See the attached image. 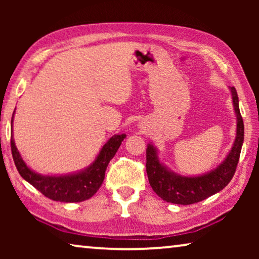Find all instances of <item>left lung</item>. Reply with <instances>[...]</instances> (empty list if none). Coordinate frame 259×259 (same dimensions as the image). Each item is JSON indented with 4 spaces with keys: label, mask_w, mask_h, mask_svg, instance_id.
Here are the masks:
<instances>
[{
    "label": "left lung",
    "mask_w": 259,
    "mask_h": 259,
    "mask_svg": "<svg viewBox=\"0 0 259 259\" xmlns=\"http://www.w3.org/2000/svg\"><path fill=\"white\" fill-rule=\"evenodd\" d=\"M237 119L236 139L231 150L217 167L198 176H182L169 169L159 159L157 147L147 144L146 172L148 182L162 200L172 204L190 205L198 203L222 191L231 182L238 164L244 141V123L239 111V100L235 87H229Z\"/></svg>",
    "instance_id": "obj_1"
}]
</instances>
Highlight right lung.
I'll return each instance as SVG.
<instances>
[{"label": "right lung", "mask_w": 259, "mask_h": 259, "mask_svg": "<svg viewBox=\"0 0 259 259\" xmlns=\"http://www.w3.org/2000/svg\"><path fill=\"white\" fill-rule=\"evenodd\" d=\"M14 114L15 111L13 113L12 123H10L12 127L10 146H12L13 159L17 171L26 182L40 191L44 196L61 203H79L90 199L97 193L101 184L104 183L108 162L114 157L120 145L126 138V134H114L109 138L107 143L101 147L95 160L86 168L67 175H41L26 164L17 150L13 136Z\"/></svg>", "instance_id": "right-lung-1"}]
</instances>
